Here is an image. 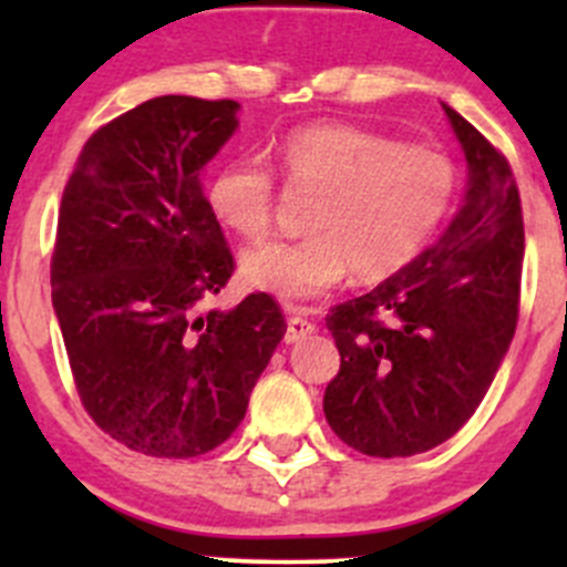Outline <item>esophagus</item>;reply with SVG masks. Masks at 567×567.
Returning a JSON list of instances; mask_svg holds the SVG:
<instances>
[{"instance_id":"34e87169","label":"esophagus","mask_w":567,"mask_h":567,"mask_svg":"<svg viewBox=\"0 0 567 567\" xmlns=\"http://www.w3.org/2000/svg\"><path fill=\"white\" fill-rule=\"evenodd\" d=\"M312 331H316V323L312 320H307L301 312L290 310V318H288V331H285V342H299L305 340V337H310Z\"/></svg>"}]
</instances>
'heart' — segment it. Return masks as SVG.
Masks as SVG:
<instances>
[{
	"mask_svg": "<svg viewBox=\"0 0 567 567\" xmlns=\"http://www.w3.org/2000/svg\"><path fill=\"white\" fill-rule=\"evenodd\" d=\"M279 164L296 188L318 194L312 236L247 251L241 277L282 301L318 299L348 271L362 282L403 271L442 230L458 186L444 153L346 123L288 134ZM274 194L271 169L257 158L221 164L208 183L210 214L247 241L271 230Z\"/></svg>",
	"mask_w": 567,
	"mask_h": 567,
	"instance_id": "b5f03b06",
	"label": "heart"
}]
</instances>
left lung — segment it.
<instances>
[{"label": "left lung", "mask_w": 567, "mask_h": 567, "mask_svg": "<svg viewBox=\"0 0 567 567\" xmlns=\"http://www.w3.org/2000/svg\"><path fill=\"white\" fill-rule=\"evenodd\" d=\"M466 156V197L403 271L326 318L340 373L323 394L331 431L373 458L427 453L466 425L518 320L522 197L507 158L442 104Z\"/></svg>", "instance_id": "left-lung-1"}]
</instances>
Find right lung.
<instances>
[{
  "label": "right lung",
  "instance_id": "obj_1",
  "mask_svg": "<svg viewBox=\"0 0 567 567\" xmlns=\"http://www.w3.org/2000/svg\"><path fill=\"white\" fill-rule=\"evenodd\" d=\"M238 109L145 101L90 136L62 192L51 305L73 381L95 425L151 458L227 442L288 329L268 293L197 310L236 268L199 175Z\"/></svg>",
  "mask_w": 567,
  "mask_h": 567
}]
</instances>
